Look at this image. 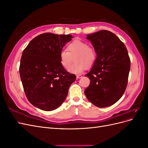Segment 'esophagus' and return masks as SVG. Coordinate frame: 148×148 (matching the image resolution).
I'll use <instances>...</instances> for the list:
<instances>
[{"instance_id":"esophagus-1","label":"esophagus","mask_w":148,"mask_h":148,"mask_svg":"<svg viewBox=\"0 0 148 148\" xmlns=\"http://www.w3.org/2000/svg\"><path fill=\"white\" fill-rule=\"evenodd\" d=\"M83 77V76L81 75H77V79H79V78H82Z\"/></svg>"}]
</instances>
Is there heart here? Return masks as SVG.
Instances as JSON below:
<instances>
[{
    "label": "heart",
    "mask_w": 148,
    "mask_h": 148,
    "mask_svg": "<svg viewBox=\"0 0 148 148\" xmlns=\"http://www.w3.org/2000/svg\"><path fill=\"white\" fill-rule=\"evenodd\" d=\"M67 51H62L59 54V60L62 66L68 69L73 60L75 62L69 69L71 73L80 74L95 64L96 53L94 49L82 40L75 39L67 46Z\"/></svg>",
    "instance_id": "1"
}]
</instances>
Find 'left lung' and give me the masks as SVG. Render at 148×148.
<instances>
[{
	"label": "left lung",
	"instance_id": "1",
	"mask_svg": "<svg viewBox=\"0 0 148 148\" xmlns=\"http://www.w3.org/2000/svg\"><path fill=\"white\" fill-rule=\"evenodd\" d=\"M97 57L86 77L91 80L84 90L89 101L103 108L117 102L126 89L130 59L125 44L107 30L88 34Z\"/></svg>",
	"mask_w": 148,
	"mask_h": 148
}]
</instances>
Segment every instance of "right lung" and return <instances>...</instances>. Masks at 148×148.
<instances>
[{
    "instance_id": "obj_1",
    "label": "right lung",
    "mask_w": 148,
    "mask_h": 148,
    "mask_svg": "<svg viewBox=\"0 0 148 148\" xmlns=\"http://www.w3.org/2000/svg\"><path fill=\"white\" fill-rule=\"evenodd\" d=\"M72 36L41 34L33 39L22 53L20 75L25 95L31 104L51 111L65 100L76 76L60 63L59 54Z\"/></svg>"
}]
</instances>
